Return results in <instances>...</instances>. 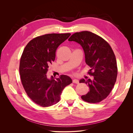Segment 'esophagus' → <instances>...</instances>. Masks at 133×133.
Wrapping results in <instances>:
<instances>
[{
	"instance_id": "1",
	"label": "esophagus",
	"mask_w": 133,
	"mask_h": 133,
	"mask_svg": "<svg viewBox=\"0 0 133 133\" xmlns=\"http://www.w3.org/2000/svg\"><path fill=\"white\" fill-rule=\"evenodd\" d=\"M73 83H76V84H78L79 83V80L78 79H74L73 80Z\"/></svg>"
}]
</instances>
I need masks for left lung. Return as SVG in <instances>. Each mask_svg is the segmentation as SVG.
<instances>
[{"label": "left lung", "mask_w": 133, "mask_h": 133, "mask_svg": "<svg viewBox=\"0 0 133 133\" xmlns=\"http://www.w3.org/2000/svg\"><path fill=\"white\" fill-rule=\"evenodd\" d=\"M68 41L76 42L83 48L85 63L91 68L89 74L94 76L92 80H80L79 83L89 87V91L81 98L91 103L102 101L110 94L118 74L115 56L111 46L102 38L88 31L75 33Z\"/></svg>", "instance_id": "8db88e82"}]
</instances>
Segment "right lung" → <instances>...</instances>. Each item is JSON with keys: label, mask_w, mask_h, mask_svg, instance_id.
Returning a JSON list of instances; mask_svg holds the SVG:
<instances>
[{"label": "right lung", "mask_w": 133, "mask_h": 133, "mask_svg": "<svg viewBox=\"0 0 133 133\" xmlns=\"http://www.w3.org/2000/svg\"><path fill=\"white\" fill-rule=\"evenodd\" d=\"M70 35L54 33L40 36L28 43L23 52L19 66L23 86L28 96L40 106L57 104L64 88L72 83L65 75L56 80L46 76L49 66L55 60L56 50Z\"/></svg>", "instance_id": "obj_1"}]
</instances>
